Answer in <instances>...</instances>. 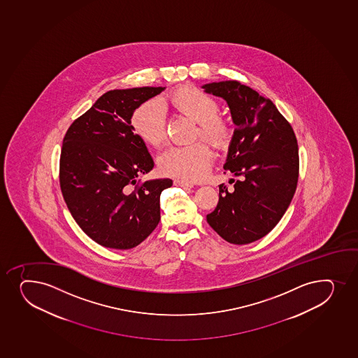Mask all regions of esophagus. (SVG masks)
Wrapping results in <instances>:
<instances>
[{
	"instance_id": "obj_1",
	"label": "esophagus",
	"mask_w": 358,
	"mask_h": 358,
	"mask_svg": "<svg viewBox=\"0 0 358 358\" xmlns=\"http://www.w3.org/2000/svg\"><path fill=\"white\" fill-rule=\"evenodd\" d=\"M175 185H178V187H182V188H192L194 185L192 183H189V182L183 181V180H175Z\"/></svg>"
}]
</instances>
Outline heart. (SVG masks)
<instances>
[{
    "mask_svg": "<svg viewBox=\"0 0 358 358\" xmlns=\"http://www.w3.org/2000/svg\"><path fill=\"white\" fill-rule=\"evenodd\" d=\"M173 111L196 122L195 137L200 136L215 148H222L231 136V124L219 115V103L214 96L192 86L175 90L164 98ZM131 127L141 141L159 146L166 141V118L161 105L149 100L136 108L131 117ZM212 151L203 142L188 146H170L158 158L162 173L197 181L207 173L212 163Z\"/></svg>",
    "mask_w": 358,
    "mask_h": 358,
    "instance_id": "heart-1",
    "label": "heart"
}]
</instances>
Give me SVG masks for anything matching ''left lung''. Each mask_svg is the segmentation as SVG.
<instances>
[{"mask_svg": "<svg viewBox=\"0 0 358 358\" xmlns=\"http://www.w3.org/2000/svg\"><path fill=\"white\" fill-rule=\"evenodd\" d=\"M202 89L229 106L235 130L223 168L238 177L229 180L231 190L219 185V202L207 222L228 243H254L277 226L296 192V135L275 105L246 85L219 81Z\"/></svg>", "mask_w": 358, "mask_h": 358, "instance_id": "obj_1", "label": "left lung"}]
</instances>
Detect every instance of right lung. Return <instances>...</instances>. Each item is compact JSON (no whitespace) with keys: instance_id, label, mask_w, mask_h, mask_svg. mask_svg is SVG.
I'll use <instances>...</instances> for the list:
<instances>
[{"instance_id":"obj_1","label":"right lung","mask_w":358,"mask_h":358,"mask_svg":"<svg viewBox=\"0 0 358 358\" xmlns=\"http://www.w3.org/2000/svg\"><path fill=\"white\" fill-rule=\"evenodd\" d=\"M166 87L112 90L66 132L60 156V187L79 227L101 246H138L161 220L159 196L170 178L137 185L154 161L131 127L139 105Z\"/></svg>"}]
</instances>
